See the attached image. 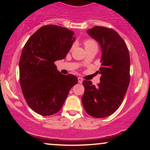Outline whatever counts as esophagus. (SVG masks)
Listing matches in <instances>:
<instances>
[{
    "label": "esophagus",
    "mask_w": 150,
    "mask_h": 150,
    "mask_svg": "<svg viewBox=\"0 0 150 150\" xmlns=\"http://www.w3.org/2000/svg\"><path fill=\"white\" fill-rule=\"evenodd\" d=\"M77 80H78L79 83H82V81H83V79H82V77H78V78H77Z\"/></svg>",
    "instance_id": "esophagus-1"
}]
</instances>
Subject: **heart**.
Returning a JSON list of instances; mask_svg holds the SVG:
<instances>
[{
	"label": "heart",
	"mask_w": 150,
	"mask_h": 150,
	"mask_svg": "<svg viewBox=\"0 0 150 150\" xmlns=\"http://www.w3.org/2000/svg\"><path fill=\"white\" fill-rule=\"evenodd\" d=\"M84 44H85V47L86 48H89V47H92V46H97L96 43L94 42V41L92 40V39H87L84 42Z\"/></svg>",
	"instance_id": "1"
}]
</instances>
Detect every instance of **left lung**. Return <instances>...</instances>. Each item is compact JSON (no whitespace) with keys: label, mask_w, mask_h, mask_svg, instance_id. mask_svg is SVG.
Segmentation results:
<instances>
[{"label":"left lung","mask_w":150,"mask_h":150,"mask_svg":"<svg viewBox=\"0 0 150 150\" xmlns=\"http://www.w3.org/2000/svg\"><path fill=\"white\" fill-rule=\"evenodd\" d=\"M101 46L100 83L97 87L84 80L82 102L86 112L94 118L111 115L123 102L130 82V56L126 44L116 31L94 27L87 31Z\"/></svg>","instance_id":"obj_1"}]
</instances>
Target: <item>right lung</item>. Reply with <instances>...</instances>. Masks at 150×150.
Masks as SVG:
<instances>
[{"instance_id":"obj_1","label":"right lung","mask_w":150,"mask_h":150,"mask_svg":"<svg viewBox=\"0 0 150 150\" xmlns=\"http://www.w3.org/2000/svg\"><path fill=\"white\" fill-rule=\"evenodd\" d=\"M61 26H43L27 40L20 59V82L26 102L36 113L51 116L64 104L77 78L64 75L54 62L66 57L75 38Z\"/></svg>"}]
</instances>
